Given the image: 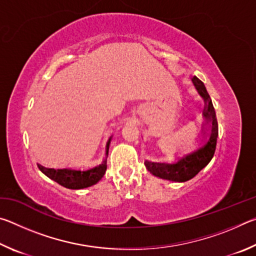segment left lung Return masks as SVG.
Returning a JSON list of instances; mask_svg holds the SVG:
<instances>
[{
    "mask_svg": "<svg viewBox=\"0 0 256 256\" xmlns=\"http://www.w3.org/2000/svg\"><path fill=\"white\" fill-rule=\"evenodd\" d=\"M193 82L196 86L198 94L204 98L206 102V110L203 112L208 122H211V133L206 144L194 152L180 158L178 162L172 164L146 162V168L151 174L162 180L172 182H186L198 175L208 164L210 162L216 151V138H218V120H216L214 107L212 105L210 94L206 86L198 78L194 76Z\"/></svg>",
    "mask_w": 256,
    "mask_h": 256,
    "instance_id": "1",
    "label": "left lung"
}]
</instances>
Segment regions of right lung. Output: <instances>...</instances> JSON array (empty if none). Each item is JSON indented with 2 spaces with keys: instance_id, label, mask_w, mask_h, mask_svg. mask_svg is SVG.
<instances>
[{
  "instance_id": "obj_1",
  "label": "right lung",
  "mask_w": 256,
  "mask_h": 256,
  "mask_svg": "<svg viewBox=\"0 0 256 256\" xmlns=\"http://www.w3.org/2000/svg\"><path fill=\"white\" fill-rule=\"evenodd\" d=\"M110 138L107 142L106 146V159L104 160L102 164L92 168V170L81 172V170H52V168H45L38 164V168L44 172V174L50 177V180H55L56 183L64 186L66 188L71 190H80L89 188L97 182L102 178L105 175L107 168V157H108V148H110Z\"/></svg>"
}]
</instances>
